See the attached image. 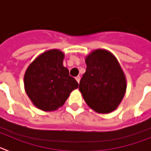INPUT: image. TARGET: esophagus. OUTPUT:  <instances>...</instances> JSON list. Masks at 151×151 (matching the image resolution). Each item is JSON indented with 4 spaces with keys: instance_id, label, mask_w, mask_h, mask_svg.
<instances>
[{
    "instance_id": "obj_1",
    "label": "esophagus",
    "mask_w": 151,
    "mask_h": 151,
    "mask_svg": "<svg viewBox=\"0 0 151 151\" xmlns=\"http://www.w3.org/2000/svg\"><path fill=\"white\" fill-rule=\"evenodd\" d=\"M76 79L77 82H78V83H79V82H80V76H78L76 77Z\"/></svg>"
}]
</instances>
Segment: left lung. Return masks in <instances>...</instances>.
<instances>
[{"instance_id": "8db88e82", "label": "left lung", "mask_w": 151, "mask_h": 151, "mask_svg": "<svg viewBox=\"0 0 151 151\" xmlns=\"http://www.w3.org/2000/svg\"><path fill=\"white\" fill-rule=\"evenodd\" d=\"M86 71L79 82L85 102L97 113H108L116 109L125 95L126 80L114 56L98 49L89 54Z\"/></svg>"}]
</instances>
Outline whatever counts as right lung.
Here are the masks:
<instances>
[{
  "label": "right lung",
  "instance_id": "1",
  "mask_svg": "<svg viewBox=\"0 0 151 151\" xmlns=\"http://www.w3.org/2000/svg\"><path fill=\"white\" fill-rule=\"evenodd\" d=\"M64 54L50 50L38 56L26 69L24 85L34 105L44 111L63 106L78 83L63 65Z\"/></svg>",
  "mask_w": 151,
  "mask_h": 151
}]
</instances>
